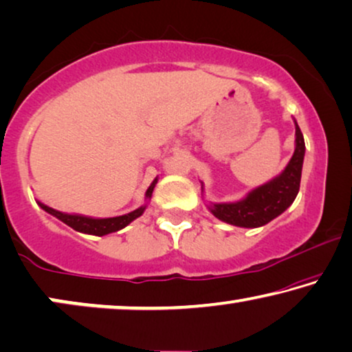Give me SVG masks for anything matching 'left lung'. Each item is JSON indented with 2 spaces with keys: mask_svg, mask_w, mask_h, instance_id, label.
<instances>
[{
  "mask_svg": "<svg viewBox=\"0 0 352 352\" xmlns=\"http://www.w3.org/2000/svg\"><path fill=\"white\" fill-rule=\"evenodd\" d=\"M295 124V151L286 168L272 181L252 188L246 197L238 201L212 203L206 205L208 210L219 221L235 227L257 228L272 222L292 205L300 190L302 168L305 159V140L300 126ZM205 187L201 182V195Z\"/></svg>",
  "mask_w": 352,
  "mask_h": 352,
  "instance_id": "8db88e82",
  "label": "left lung"
}]
</instances>
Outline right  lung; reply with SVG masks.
I'll use <instances>...</instances> for the list:
<instances>
[{"label": "right lung", "mask_w": 352, "mask_h": 352, "mask_svg": "<svg viewBox=\"0 0 352 352\" xmlns=\"http://www.w3.org/2000/svg\"><path fill=\"white\" fill-rule=\"evenodd\" d=\"M157 181H159V177H155V179L152 181V184L147 187L144 205L136 208L135 211H130V212L122 214V216H116V217H90V216H84V214L62 212V211L54 210V208H50L47 205H44V203H41L39 200H36V203L39 205L41 210L52 214L54 217H57L58 221H62L63 223H66V226L71 227L76 232L85 233V235L104 236V235H109V233L122 230V228H125L130 222H133L135 219L142 216V212H144L147 208V203H149V200L152 198V192H154Z\"/></svg>", "instance_id": "add662e5"}]
</instances>
